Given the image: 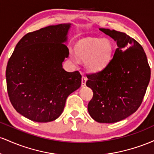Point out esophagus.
Wrapping results in <instances>:
<instances>
[{
	"label": "esophagus",
	"mask_w": 154,
	"mask_h": 154,
	"mask_svg": "<svg viewBox=\"0 0 154 154\" xmlns=\"http://www.w3.org/2000/svg\"><path fill=\"white\" fill-rule=\"evenodd\" d=\"M86 82H87V78L85 77H82V85L81 86L82 87H85L86 85Z\"/></svg>",
	"instance_id": "34e87169"
}]
</instances>
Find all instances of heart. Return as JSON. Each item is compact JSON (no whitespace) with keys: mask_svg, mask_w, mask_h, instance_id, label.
<instances>
[{"mask_svg":"<svg viewBox=\"0 0 154 154\" xmlns=\"http://www.w3.org/2000/svg\"><path fill=\"white\" fill-rule=\"evenodd\" d=\"M114 45L108 38H88L79 40L76 45L75 55L70 53L71 61L75 64L78 59L85 61L86 69L91 72L102 70L109 64L112 59Z\"/></svg>","mask_w":154,"mask_h":154,"instance_id":"b5f03b06","label":"heart"}]
</instances>
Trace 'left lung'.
Listing matches in <instances>:
<instances>
[{
    "label": "left lung",
    "instance_id": "1",
    "mask_svg": "<svg viewBox=\"0 0 154 154\" xmlns=\"http://www.w3.org/2000/svg\"><path fill=\"white\" fill-rule=\"evenodd\" d=\"M99 29L116 42L113 58L101 71L88 75L86 85L93 92L88 110L95 121L114 123L140 107L151 78L146 53L140 44L121 32Z\"/></svg>",
    "mask_w": 154,
    "mask_h": 154
}]
</instances>
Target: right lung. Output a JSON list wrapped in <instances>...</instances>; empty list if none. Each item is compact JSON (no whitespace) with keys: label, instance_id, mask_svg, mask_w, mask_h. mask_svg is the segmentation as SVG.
I'll return each mask as SVG.
<instances>
[{"label":"right lung","instance_id":"right-lung-1","mask_svg":"<svg viewBox=\"0 0 154 154\" xmlns=\"http://www.w3.org/2000/svg\"><path fill=\"white\" fill-rule=\"evenodd\" d=\"M71 24L27 33L19 41L7 64V91L12 106L24 117L48 122L59 118L67 97L81 86L79 72H68L65 43Z\"/></svg>","mask_w":154,"mask_h":154}]
</instances>
